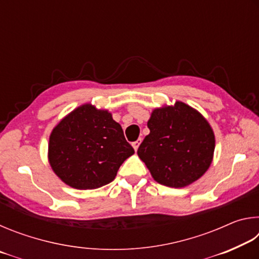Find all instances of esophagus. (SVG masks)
I'll use <instances>...</instances> for the list:
<instances>
[{"instance_id":"obj_1","label":"esophagus","mask_w":259,"mask_h":259,"mask_svg":"<svg viewBox=\"0 0 259 259\" xmlns=\"http://www.w3.org/2000/svg\"><path fill=\"white\" fill-rule=\"evenodd\" d=\"M140 143H142V138H139V139L136 140V142H134V143H133V146H134V148H135V151H137V150H138V147H139V145H140Z\"/></svg>"}]
</instances>
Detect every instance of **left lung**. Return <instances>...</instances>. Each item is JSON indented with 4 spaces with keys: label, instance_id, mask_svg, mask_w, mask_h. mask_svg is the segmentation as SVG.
<instances>
[{
    "label": "left lung",
    "instance_id": "8db88e82",
    "mask_svg": "<svg viewBox=\"0 0 259 259\" xmlns=\"http://www.w3.org/2000/svg\"><path fill=\"white\" fill-rule=\"evenodd\" d=\"M150 129L138 147V156L157 183L184 187L198 181L211 164L214 136L201 114L188 105L156 108Z\"/></svg>",
    "mask_w": 259,
    "mask_h": 259
}]
</instances>
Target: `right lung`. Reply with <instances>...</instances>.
Returning <instances> with one entry per match:
<instances>
[{
  "mask_svg": "<svg viewBox=\"0 0 259 259\" xmlns=\"http://www.w3.org/2000/svg\"><path fill=\"white\" fill-rule=\"evenodd\" d=\"M134 153L112 114L89 104L64 117L49 139L52 170L77 190H94L109 184Z\"/></svg>",
  "mask_w": 259,
  "mask_h": 259,
  "instance_id": "add662e5",
  "label": "right lung"
}]
</instances>
